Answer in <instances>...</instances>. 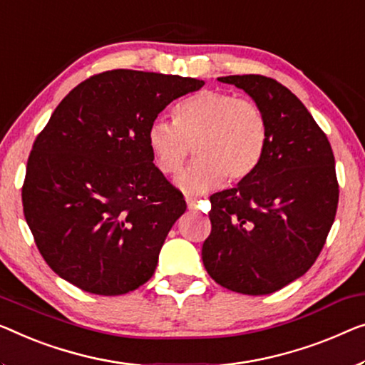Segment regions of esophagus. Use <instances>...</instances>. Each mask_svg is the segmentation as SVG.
Returning a JSON list of instances; mask_svg holds the SVG:
<instances>
[{
    "label": "esophagus",
    "mask_w": 365,
    "mask_h": 365,
    "mask_svg": "<svg viewBox=\"0 0 365 365\" xmlns=\"http://www.w3.org/2000/svg\"><path fill=\"white\" fill-rule=\"evenodd\" d=\"M187 200V206H188V210L190 211H197V198H192V197H187L185 198Z\"/></svg>",
    "instance_id": "1"
}]
</instances>
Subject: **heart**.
Wrapping results in <instances>:
<instances>
[{
	"label": "heart",
	"mask_w": 365,
	"mask_h": 365,
	"mask_svg": "<svg viewBox=\"0 0 365 365\" xmlns=\"http://www.w3.org/2000/svg\"><path fill=\"white\" fill-rule=\"evenodd\" d=\"M173 121L157 118L148 145L157 170L172 175L192 150L198 157L178 173L185 193H206L225 182L237 183L259 167L269 143V124L257 103L227 91L205 90L173 108Z\"/></svg>",
	"instance_id": "1"
}]
</instances>
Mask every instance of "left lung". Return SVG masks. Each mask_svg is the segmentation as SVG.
Instances as JSON below:
<instances>
[{"mask_svg": "<svg viewBox=\"0 0 365 365\" xmlns=\"http://www.w3.org/2000/svg\"><path fill=\"white\" fill-rule=\"evenodd\" d=\"M242 88L262 108L269 143L259 167L210 197L205 269L227 290L267 295L307 272L333 226L339 201L334 154L303 103L264 75L217 78Z\"/></svg>", "mask_w": 365, "mask_h": 365, "instance_id": "8db88e82", "label": "left lung"}]
</instances>
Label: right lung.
I'll return each instance as SVG.
<instances>
[{
    "label": "right lung",
    "instance_id": "add662e5",
    "mask_svg": "<svg viewBox=\"0 0 365 365\" xmlns=\"http://www.w3.org/2000/svg\"><path fill=\"white\" fill-rule=\"evenodd\" d=\"M203 80L138 70L91 75L63 98L32 144L21 190L27 226L58 277L123 295L154 275L187 203L152 162L148 128Z\"/></svg>",
    "mask_w": 365,
    "mask_h": 365
}]
</instances>
